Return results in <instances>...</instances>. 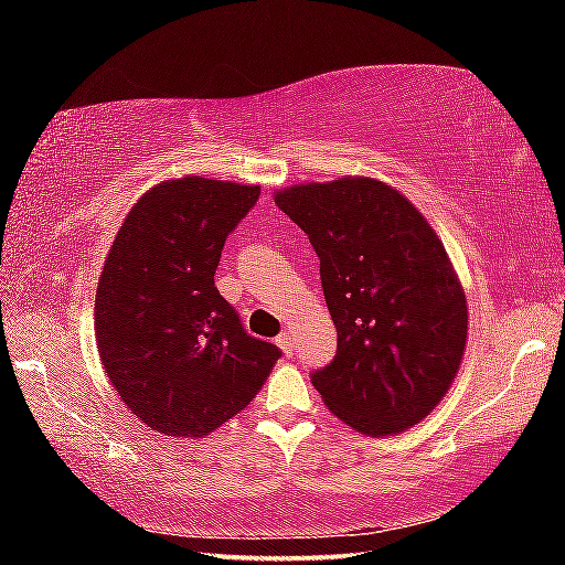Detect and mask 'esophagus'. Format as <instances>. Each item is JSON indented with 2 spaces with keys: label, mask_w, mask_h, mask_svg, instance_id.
<instances>
[{
  "label": "esophagus",
  "mask_w": 565,
  "mask_h": 565,
  "mask_svg": "<svg viewBox=\"0 0 565 565\" xmlns=\"http://www.w3.org/2000/svg\"><path fill=\"white\" fill-rule=\"evenodd\" d=\"M276 343H279V349L286 353V356H291L294 353V341H291V333L284 331L279 339H276Z\"/></svg>",
  "instance_id": "34e87169"
}]
</instances>
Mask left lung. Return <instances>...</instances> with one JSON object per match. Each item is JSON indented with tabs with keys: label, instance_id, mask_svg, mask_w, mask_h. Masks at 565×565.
Returning <instances> with one entry per match:
<instances>
[{
	"label": "left lung",
	"instance_id": "1",
	"mask_svg": "<svg viewBox=\"0 0 565 565\" xmlns=\"http://www.w3.org/2000/svg\"><path fill=\"white\" fill-rule=\"evenodd\" d=\"M309 234L337 356L311 384L333 416L394 436L441 404L461 369L468 303L441 238L386 181L341 177L274 191Z\"/></svg>",
	"mask_w": 565,
	"mask_h": 565
}]
</instances>
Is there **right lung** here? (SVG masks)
Segmentation results:
<instances>
[{
    "instance_id": "obj_1",
    "label": "right lung",
    "mask_w": 565,
    "mask_h": 565,
    "mask_svg": "<svg viewBox=\"0 0 565 565\" xmlns=\"http://www.w3.org/2000/svg\"><path fill=\"white\" fill-rule=\"evenodd\" d=\"M262 186L167 179L129 209L94 301V337L114 391L141 424L204 438L244 411L281 351L244 331L214 284L226 236Z\"/></svg>"
}]
</instances>
